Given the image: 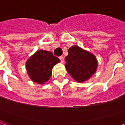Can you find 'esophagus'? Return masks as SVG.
Returning a JSON list of instances; mask_svg holds the SVG:
<instances>
[{
  "label": "esophagus",
  "mask_w": 125,
  "mask_h": 125,
  "mask_svg": "<svg viewBox=\"0 0 125 125\" xmlns=\"http://www.w3.org/2000/svg\"><path fill=\"white\" fill-rule=\"evenodd\" d=\"M59 58H60V61H61V62H62V63L64 62V57H63V56H60Z\"/></svg>",
  "instance_id": "34e87169"
}]
</instances>
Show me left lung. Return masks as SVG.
Instances as JSON below:
<instances>
[{
	"instance_id": "obj_1",
	"label": "left lung",
	"mask_w": 125,
	"mask_h": 125,
	"mask_svg": "<svg viewBox=\"0 0 125 125\" xmlns=\"http://www.w3.org/2000/svg\"><path fill=\"white\" fill-rule=\"evenodd\" d=\"M65 67L72 78L82 83L89 80L98 68V61L92 53L77 45L68 49V55L65 58Z\"/></svg>"
}]
</instances>
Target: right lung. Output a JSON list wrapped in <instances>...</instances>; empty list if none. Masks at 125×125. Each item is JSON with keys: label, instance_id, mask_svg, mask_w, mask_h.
<instances>
[{"label": "right lung", "instance_id": "add662e5", "mask_svg": "<svg viewBox=\"0 0 125 125\" xmlns=\"http://www.w3.org/2000/svg\"><path fill=\"white\" fill-rule=\"evenodd\" d=\"M60 60L51 52L40 49L32 55L26 62V70L31 80L43 84L52 75V69Z\"/></svg>", "mask_w": 125, "mask_h": 125}]
</instances>
